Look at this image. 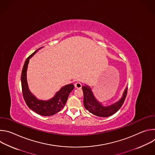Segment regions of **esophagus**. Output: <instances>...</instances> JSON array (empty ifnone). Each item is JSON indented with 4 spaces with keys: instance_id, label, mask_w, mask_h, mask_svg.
<instances>
[{
    "instance_id": "1",
    "label": "esophagus",
    "mask_w": 155,
    "mask_h": 155,
    "mask_svg": "<svg viewBox=\"0 0 155 155\" xmlns=\"http://www.w3.org/2000/svg\"><path fill=\"white\" fill-rule=\"evenodd\" d=\"M75 87L76 88H78V89H80V88H81V87H82V84H81V83L77 82V83H76L75 84Z\"/></svg>"
}]
</instances>
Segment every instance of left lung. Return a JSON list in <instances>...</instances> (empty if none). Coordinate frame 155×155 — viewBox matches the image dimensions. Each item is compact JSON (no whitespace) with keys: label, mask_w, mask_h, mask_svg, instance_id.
I'll return each mask as SVG.
<instances>
[{"label":"left lung","mask_w":155,"mask_h":155,"mask_svg":"<svg viewBox=\"0 0 155 155\" xmlns=\"http://www.w3.org/2000/svg\"><path fill=\"white\" fill-rule=\"evenodd\" d=\"M84 99L83 104L85 108L93 115L101 117H108L115 114L123 105L127 93V87L123 93L122 98L114 104L110 106L104 107L97 101L90 87L87 86H82Z\"/></svg>","instance_id":"obj_1"}]
</instances>
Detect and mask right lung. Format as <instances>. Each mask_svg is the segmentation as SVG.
Masks as SVG:
<instances>
[{"label":"right lung","instance_id":"obj_1","mask_svg":"<svg viewBox=\"0 0 155 155\" xmlns=\"http://www.w3.org/2000/svg\"><path fill=\"white\" fill-rule=\"evenodd\" d=\"M40 48H41L38 49ZM38 49L26 59L23 65L21 77L22 93H23V96L27 105L34 112L43 116H51L61 111L64 108L70 93L74 90V86L73 84L64 86L56 93V94H55L53 98L47 101L38 100L31 93L27 84L26 71L29 59L38 50Z\"/></svg>","mask_w":155,"mask_h":155}]
</instances>
